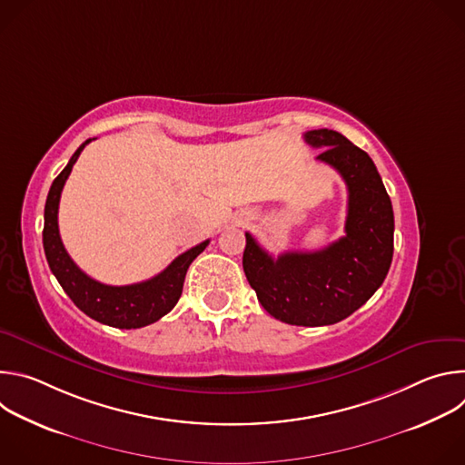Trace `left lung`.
Masks as SVG:
<instances>
[{
    "label": "left lung",
    "instance_id": "obj_1",
    "mask_svg": "<svg viewBox=\"0 0 465 465\" xmlns=\"http://www.w3.org/2000/svg\"><path fill=\"white\" fill-rule=\"evenodd\" d=\"M323 147L316 160L333 167L348 187L346 235L316 252L272 257L246 235L242 269L271 316L291 325H331L348 318L382 285L393 255V210L371 158L337 130H309Z\"/></svg>",
    "mask_w": 465,
    "mask_h": 465
}]
</instances>
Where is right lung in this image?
<instances>
[{"instance_id":"right-lung-1","label":"right lung","mask_w":465,"mask_h":465,"mask_svg":"<svg viewBox=\"0 0 465 465\" xmlns=\"http://www.w3.org/2000/svg\"><path fill=\"white\" fill-rule=\"evenodd\" d=\"M90 142L92 140H86L75 151L68 165L62 169V173L51 183L44 210L42 233L45 259L64 292L72 298V302L84 314L117 329L145 327L165 316L176 305L183 289V280L189 264L198 253L204 252V248L210 244V239L189 248L187 252L178 255L165 271L142 283L114 287L99 283L86 276L62 244L58 233V203L65 180H68L77 158Z\"/></svg>"}]
</instances>
